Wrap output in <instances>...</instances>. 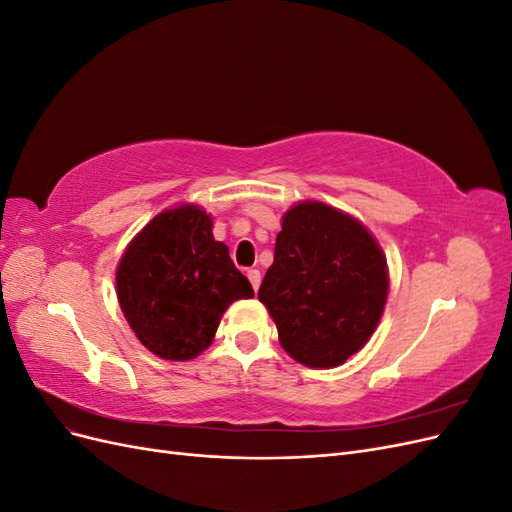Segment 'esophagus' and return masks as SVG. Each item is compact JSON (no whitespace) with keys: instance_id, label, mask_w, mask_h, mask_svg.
Wrapping results in <instances>:
<instances>
[{"instance_id":"1","label":"esophagus","mask_w":512,"mask_h":512,"mask_svg":"<svg viewBox=\"0 0 512 512\" xmlns=\"http://www.w3.org/2000/svg\"><path fill=\"white\" fill-rule=\"evenodd\" d=\"M247 280H250V284H252L254 290H258V286H260V271H258V269H250V271H247Z\"/></svg>"}]
</instances>
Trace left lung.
Masks as SVG:
<instances>
[{"label":"left lung","instance_id":"8db88e82","mask_svg":"<svg viewBox=\"0 0 512 512\" xmlns=\"http://www.w3.org/2000/svg\"><path fill=\"white\" fill-rule=\"evenodd\" d=\"M386 292V260L365 226L329 205L301 203L284 215L258 299L294 361L337 367L376 331Z\"/></svg>","mask_w":512,"mask_h":512}]
</instances>
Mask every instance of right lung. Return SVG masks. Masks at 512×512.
Segmentation results:
<instances>
[{
	"instance_id": "1",
	"label": "right lung",
	"mask_w": 512,
	"mask_h": 512,
	"mask_svg": "<svg viewBox=\"0 0 512 512\" xmlns=\"http://www.w3.org/2000/svg\"><path fill=\"white\" fill-rule=\"evenodd\" d=\"M211 226L194 205L164 211L138 232L117 267L123 316L166 361L194 359L211 344L228 305L254 297Z\"/></svg>"
}]
</instances>
